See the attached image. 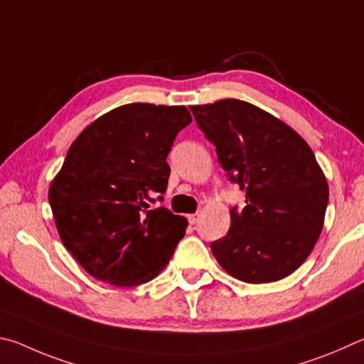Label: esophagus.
Listing matches in <instances>:
<instances>
[{
  "label": "esophagus",
  "instance_id": "obj_1",
  "mask_svg": "<svg viewBox=\"0 0 364 364\" xmlns=\"http://www.w3.org/2000/svg\"><path fill=\"white\" fill-rule=\"evenodd\" d=\"M198 219H200V214H198V213L188 215V222H190V224H192V225H195L196 222H198Z\"/></svg>",
  "mask_w": 364,
  "mask_h": 364
}]
</instances>
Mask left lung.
Masks as SVG:
<instances>
[{
    "label": "left lung",
    "mask_w": 364,
    "mask_h": 364,
    "mask_svg": "<svg viewBox=\"0 0 364 364\" xmlns=\"http://www.w3.org/2000/svg\"><path fill=\"white\" fill-rule=\"evenodd\" d=\"M215 145L246 206L230 209V228L211 250L228 275L260 284L283 279L314 251L329 187L309 144L282 119L250 102L222 99L190 107Z\"/></svg>",
    "instance_id": "left-lung-1"
}]
</instances>
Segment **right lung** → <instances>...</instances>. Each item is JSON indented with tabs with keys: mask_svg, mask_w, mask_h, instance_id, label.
<instances>
[{
	"mask_svg": "<svg viewBox=\"0 0 364 364\" xmlns=\"http://www.w3.org/2000/svg\"><path fill=\"white\" fill-rule=\"evenodd\" d=\"M190 123L183 105L136 102L102 114L70 145L49 205L63 246L95 279L137 286L168 265L188 222L149 208L168 187L166 158Z\"/></svg>",
	"mask_w": 364,
	"mask_h": 364,
	"instance_id": "right-lung-1",
	"label": "right lung"
}]
</instances>
